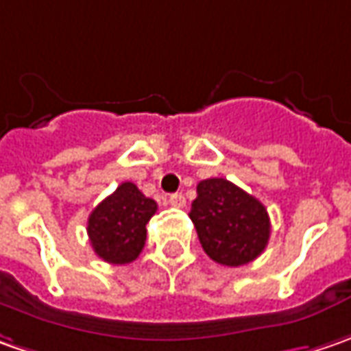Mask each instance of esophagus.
I'll return each mask as SVG.
<instances>
[{
	"label": "esophagus",
	"instance_id": "1",
	"mask_svg": "<svg viewBox=\"0 0 351 351\" xmlns=\"http://www.w3.org/2000/svg\"><path fill=\"white\" fill-rule=\"evenodd\" d=\"M169 202H171V206H175V208H184L186 206V198H184V194L176 192V194L169 196Z\"/></svg>",
	"mask_w": 351,
	"mask_h": 351
}]
</instances>
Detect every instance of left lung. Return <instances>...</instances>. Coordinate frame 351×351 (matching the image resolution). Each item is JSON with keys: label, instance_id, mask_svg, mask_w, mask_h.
Masks as SVG:
<instances>
[{"label": "left lung", "instance_id": "obj_1", "mask_svg": "<svg viewBox=\"0 0 351 351\" xmlns=\"http://www.w3.org/2000/svg\"><path fill=\"white\" fill-rule=\"evenodd\" d=\"M196 192L189 216L210 259L239 267L265 252L271 221L255 196L226 178H206Z\"/></svg>", "mask_w": 351, "mask_h": 351}]
</instances>
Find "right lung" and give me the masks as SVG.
Listing matches in <instances>:
<instances>
[{"mask_svg":"<svg viewBox=\"0 0 351 351\" xmlns=\"http://www.w3.org/2000/svg\"><path fill=\"white\" fill-rule=\"evenodd\" d=\"M157 202L133 182H121L88 218V237L98 257L112 265H125L139 257L147 239V221Z\"/></svg>","mask_w":351,"mask_h":351,"instance_id":"1","label":"right lung"}]
</instances>
